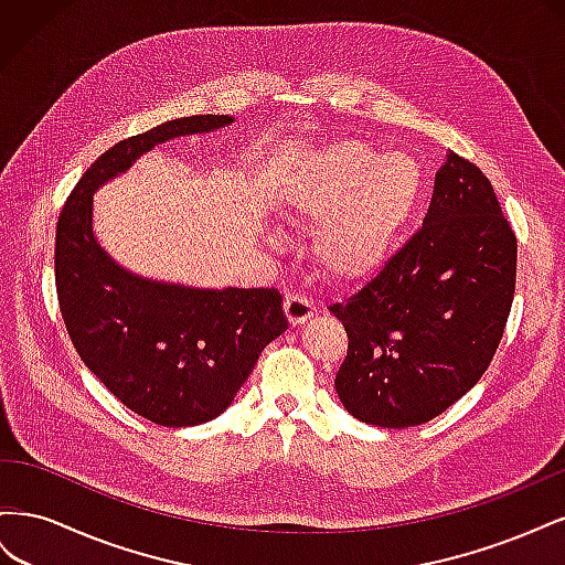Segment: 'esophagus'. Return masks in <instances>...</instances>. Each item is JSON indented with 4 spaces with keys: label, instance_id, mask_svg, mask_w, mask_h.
Wrapping results in <instances>:
<instances>
[{
    "label": "esophagus",
    "instance_id": "obj_1",
    "mask_svg": "<svg viewBox=\"0 0 565 565\" xmlns=\"http://www.w3.org/2000/svg\"><path fill=\"white\" fill-rule=\"evenodd\" d=\"M285 316L292 328H299V324H303L306 320H311L316 316V306L306 297L287 295L285 297Z\"/></svg>",
    "mask_w": 565,
    "mask_h": 565
}]
</instances>
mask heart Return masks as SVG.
<instances>
[{
    "instance_id": "obj_1",
    "label": "heart",
    "mask_w": 565,
    "mask_h": 565,
    "mask_svg": "<svg viewBox=\"0 0 565 565\" xmlns=\"http://www.w3.org/2000/svg\"><path fill=\"white\" fill-rule=\"evenodd\" d=\"M424 195V172L407 152L344 141L311 158L282 195L292 218L320 221L313 262L328 280L377 273L396 249Z\"/></svg>"
}]
</instances>
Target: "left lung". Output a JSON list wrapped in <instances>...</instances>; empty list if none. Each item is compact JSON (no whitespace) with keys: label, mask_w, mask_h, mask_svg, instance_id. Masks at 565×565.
Wrapping results in <instances>:
<instances>
[{"label":"left lung","mask_w":565,"mask_h":565,"mask_svg":"<svg viewBox=\"0 0 565 565\" xmlns=\"http://www.w3.org/2000/svg\"><path fill=\"white\" fill-rule=\"evenodd\" d=\"M516 287V235L492 183L450 152L422 231L365 287L330 306L349 334L334 388L384 429L438 417L483 377Z\"/></svg>","instance_id":"left-lung-1"}]
</instances>
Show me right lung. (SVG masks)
Returning <instances> with one entry per match:
<instances>
[{
  "label": "right lung",
  "instance_id": "1",
  "mask_svg": "<svg viewBox=\"0 0 565 565\" xmlns=\"http://www.w3.org/2000/svg\"><path fill=\"white\" fill-rule=\"evenodd\" d=\"M231 122V115L179 117L115 143L58 216L56 289L79 358L131 413L172 429L210 422L233 403L262 351L287 330L282 297L136 276L100 247L94 193L156 146Z\"/></svg>",
  "mask_w": 565,
  "mask_h": 565
}]
</instances>
